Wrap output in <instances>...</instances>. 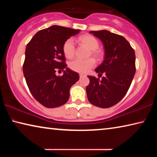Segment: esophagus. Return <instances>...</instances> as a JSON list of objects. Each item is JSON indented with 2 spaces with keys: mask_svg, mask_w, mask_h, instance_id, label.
Segmentation results:
<instances>
[{
  "mask_svg": "<svg viewBox=\"0 0 157 157\" xmlns=\"http://www.w3.org/2000/svg\"><path fill=\"white\" fill-rule=\"evenodd\" d=\"M83 77H85V75H82V74H79V78H83Z\"/></svg>",
  "mask_w": 157,
  "mask_h": 157,
  "instance_id": "1",
  "label": "esophagus"
}]
</instances>
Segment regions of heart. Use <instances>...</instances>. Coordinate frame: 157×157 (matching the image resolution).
Here are the masks:
<instances>
[{
  "mask_svg": "<svg viewBox=\"0 0 157 157\" xmlns=\"http://www.w3.org/2000/svg\"><path fill=\"white\" fill-rule=\"evenodd\" d=\"M78 41L82 44L86 46L89 49L91 50L89 55L96 58V59H100L102 57V54L98 50L99 48V42L95 38L94 36L91 35H83L79 36ZM63 52L65 57L68 59L72 58L75 52V43L73 39H68L63 44ZM95 65V61L93 59H88L86 60H82L76 59L73 60L72 62L69 63V68L75 72L79 73H87L94 68Z\"/></svg>",
  "mask_w": 157,
  "mask_h": 157,
  "instance_id": "heart-1",
  "label": "heart"
}]
</instances>
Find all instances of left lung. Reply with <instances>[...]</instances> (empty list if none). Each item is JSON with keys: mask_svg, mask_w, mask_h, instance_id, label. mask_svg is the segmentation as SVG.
<instances>
[{"mask_svg": "<svg viewBox=\"0 0 157 157\" xmlns=\"http://www.w3.org/2000/svg\"><path fill=\"white\" fill-rule=\"evenodd\" d=\"M104 45L105 58L95 69L102 75L101 80L88 76L89 84L86 91L92 105L109 108L117 104L127 94L136 73L135 52L125 38L107 30L91 31Z\"/></svg>", "mask_w": 157, "mask_h": 157, "instance_id": "left-lung-1", "label": "left lung"}]
</instances>
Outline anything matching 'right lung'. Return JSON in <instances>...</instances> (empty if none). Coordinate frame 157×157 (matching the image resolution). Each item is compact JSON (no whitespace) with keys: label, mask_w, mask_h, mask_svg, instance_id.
I'll return each mask as SVG.
<instances>
[{"label":"right lung","mask_w":157,"mask_h":157,"mask_svg":"<svg viewBox=\"0 0 157 157\" xmlns=\"http://www.w3.org/2000/svg\"><path fill=\"white\" fill-rule=\"evenodd\" d=\"M79 32L52 25L37 32L26 46L23 75L32 95L44 107L64 105L71 87L79 80V74L66 68L62 48L68 39ZM57 69L64 71L62 76L56 75Z\"/></svg>","instance_id":"add662e5"}]
</instances>
